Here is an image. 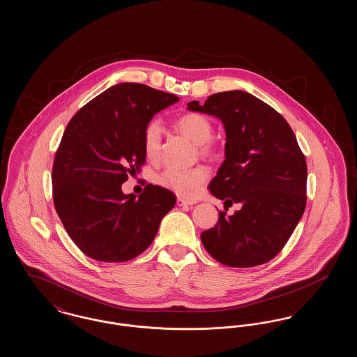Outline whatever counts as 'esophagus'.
Masks as SVG:
<instances>
[{"mask_svg":"<svg viewBox=\"0 0 357 357\" xmlns=\"http://www.w3.org/2000/svg\"><path fill=\"white\" fill-rule=\"evenodd\" d=\"M197 204L195 201H187V199H183V198H178L176 199V204L178 206H191V204Z\"/></svg>","mask_w":357,"mask_h":357,"instance_id":"obj_1","label":"esophagus"}]
</instances>
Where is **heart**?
I'll list each match as a JSON object with an SVG mask.
<instances>
[{"mask_svg": "<svg viewBox=\"0 0 357 357\" xmlns=\"http://www.w3.org/2000/svg\"><path fill=\"white\" fill-rule=\"evenodd\" d=\"M178 130L191 139L195 144L201 146L202 153H210L207 143L213 137V126L210 120L201 114H186L181 116L176 121ZM160 135L162 127L160 123L153 120L147 124L143 137V149L144 153L150 160H156L160 153ZM208 179V171L204 167L194 169H166L163 171L158 182L166 188H170L178 195L192 198L195 197L201 187L204 186Z\"/></svg>", "mask_w": 357, "mask_h": 357, "instance_id": "1", "label": "heart"}]
</instances>
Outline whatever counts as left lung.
Instances as JSON below:
<instances>
[{
  "label": "left lung",
  "mask_w": 357,
  "mask_h": 357,
  "mask_svg": "<svg viewBox=\"0 0 357 357\" xmlns=\"http://www.w3.org/2000/svg\"><path fill=\"white\" fill-rule=\"evenodd\" d=\"M187 109L221 120L225 160L210 192L242 207L220 213L218 223L201 234L208 255L226 266L252 268L278 255L301 220L306 204L305 156L288 121L274 108L243 91L208 96Z\"/></svg>",
  "instance_id": "8db88e82"
}]
</instances>
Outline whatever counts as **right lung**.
Here are the masks:
<instances>
[{
    "instance_id": "1",
    "label": "right lung",
    "mask_w": 357,
    "mask_h": 357,
    "mask_svg": "<svg viewBox=\"0 0 357 357\" xmlns=\"http://www.w3.org/2000/svg\"><path fill=\"white\" fill-rule=\"evenodd\" d=\"M179 98L136 83L105 89L76 112L52 169L53 202L84 255L124 262L143 253L176 198L149 185L136 198L121 185L146 162L143 137L155 114Z\"/></svg>"
}]
</instances>
